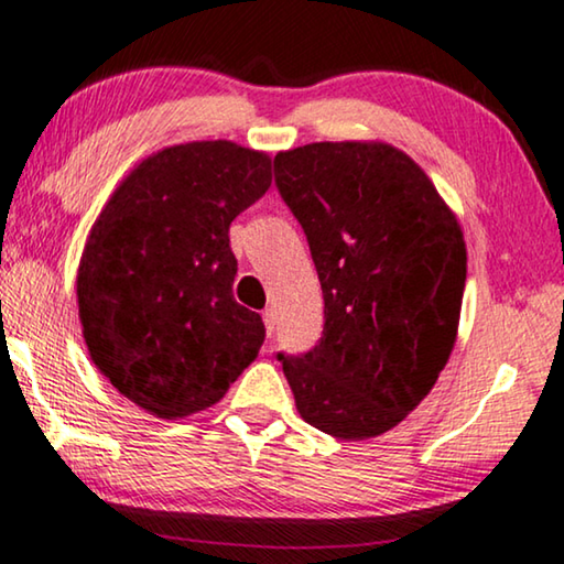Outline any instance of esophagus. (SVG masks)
<instances>
[{
	"mask_svg": "<svg viewBox=\"0 0 564 564\" xmlns=\"http://www.w3.org/2000/svg\"><path fill=\"white\" fill-rule=\"evenodd\" d=\"M263 324H265L268 336H273L275 324H279V318H275V311H273V308H265V311H263Z\"/></svg>",
	"mask_w": 564,
	"mask_h": 564,
	"instance_id": "obj_1",
	"label": "esophagus"
}]
</instances>
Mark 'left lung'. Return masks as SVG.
<instances>
[{
	"label": "left lung",
	"mask_w": 564,
	"mask_h": 564,
	"mask_svg": "<svg viewBox=\"0 0 564 564\" xmlns=\"http://www.w3.org/2000/svg\"><path fill=\"white\" fill-rule=\"evenodd\" d=\"M324 293V336L283 362L308 425L367 441L433 390L458 336L466 240L448 202L384 141H316L275 154Z\"/></svg>",
	"instance_id": "obj_1"
}]
</instances>
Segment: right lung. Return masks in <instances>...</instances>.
Segmentation results:
<instances>
[{
    "label": "right lung",
    "mask_w": 564,
    "mask_h": 564,
    "mask_svg": "<svg viewBox=\"0 0 564 564\" xmlns=\"http://www.w3.org/2000/svg\"><path fill=\"white\" fill-rule=\"evenodd\" d=\"M271 156L228 139L133 164L83 246L75 296L88 355L162 420L213 408L258 357L265 326L232 296L230 223L271 187Z\"/></svg>",
    "instance_id": "add662e5"
}]
</instances>
